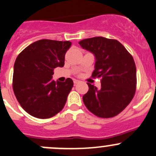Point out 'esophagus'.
<instances>
[{
    "label": "esophagus",
    "mask_w": 156,
    "mask_h": 156,
    "mask_svg": "<svg viewBox=\"0 0 156 156\" xmlns=\"http://www.w3.org/2000/svg\"><path fill=\"white\" fill-rule=\"evenodd\" d=\"M78 82H79V81H78V80H74V84L75 85H76Z\"/></svg>",
    "instance_id": "1"
}]
</instances>
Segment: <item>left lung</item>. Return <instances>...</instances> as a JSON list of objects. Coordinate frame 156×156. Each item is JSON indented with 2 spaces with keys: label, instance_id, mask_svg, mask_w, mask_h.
<instances>
[{
  "label": "left lung",
  "instance_id": "1",
  "mask_svg": "<svg viewBox=\"0 0 156 156\" xmlns=\"http://www.w3.org/2000/svg\"><path fill=\"white\" fill-rule=\"evenodd\" d=\"M78 43L94 55L92 77L102 78L100 89L87 83L89 90L83 96L84 105L99 117L116 116L127 107L135 94L136 69L133 58L116 40L96 36Z\"/></svg>",
  "mask_w": 156,
  "mask_h": 156
}]
</instances>
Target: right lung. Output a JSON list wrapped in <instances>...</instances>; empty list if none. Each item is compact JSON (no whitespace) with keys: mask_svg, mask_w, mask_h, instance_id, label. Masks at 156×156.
Instances as JSON below:
<instances>
[{"mask_svg":"<svg viewBox=\"0 0 156 156\" xmlns=\"http://www.w3.org/2000/svg\"><path fill=\"white\" fill-rule=\"evenodd\" d=\"M69 41L40 40L23 49L13 66V89L24 110L40 119L61 111L73 87V81L52 80L54 69L63 67Z\"/></svg>","mask_w":156,"mask_h":156,"instance_id":"right-lung-1","label":"right lung"}]
</instances>
